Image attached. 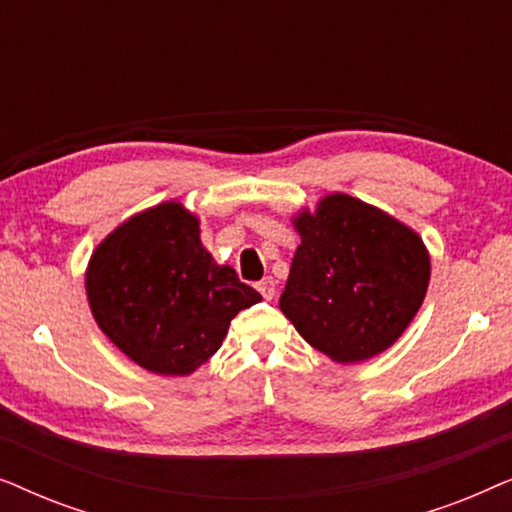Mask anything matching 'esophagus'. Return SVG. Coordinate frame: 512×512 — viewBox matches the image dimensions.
I'll list each match as a JSON object with an SVG mask.
<instances>
[{
    "mask_svg": "<svg viewBox=\"0 0 512 512\" xmlns=\"http://www.w3.org/2000/svg\"><path fill=\"white\" fill-rule=\"evenodd\" d=\"M256 289L261 291V296H263L265 300H272V298H275V279H272V277L261 279V282L256 284Z\"/></svg>",
    "mask_w": 512,
    "mask_h": 512,
    "instance_id": "34e87169",
    "label": "esophagus"
}]
</instances>
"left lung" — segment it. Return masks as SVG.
Wrapping results in <instances>:
<instances>
[{"label":"left lung","instance_id":"8db88e82","mask_svg":"<svg viewBox=\"0 0 512 512\" xmlns=\"http://www.w3.org/2000/svg\"><path fill=\"white\" fill-rule=\"evenodd\" d=\"M300 244L279 307L314 349L338 363L366 361L401 338L426 296L422 237L345 193L293 219Z\"/></svg>","mask_w":512,"mask_h":512}]
</instances>
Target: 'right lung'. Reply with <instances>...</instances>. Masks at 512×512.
<instances>
[{
  "label": "right lung",
  "mask_w": 512,
  "mask_h": 512,
  "mask_svg": "<svg viewBox=\"0 0 512 512\" xmlns=\"http://www.w3.org/2000/svg\"><path fill=\"white\" fill-rule=\"evenodd\" d=\"M90 310L137 366L188 375L226 338L233 317L261 293L200 242V221L181 202L135 214L107 235L86 272Z\"/></svg>",
  "instance_id": "1"
}]
</instances>
